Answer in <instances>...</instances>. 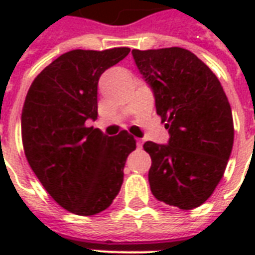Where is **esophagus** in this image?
<instances>
[{
	"label": "esophagus",
	"instance_id": "34e87169",
	"mask_svg": "<svg viewBox=\"0 0 255 255\" xmlns=\"http://www.w3.org/2000/svg\"><path fill=\"white\" fill-rule=\"evenodd\" d=\"M136 146H138L139 149H142V146H143V139H138V140H136Z\"/></svg>",
	"mask_w": 255,
	"mask_h": 255
}]
</instances>
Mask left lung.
I'll return each instance as SVG.
<instances>
[{
	"label": "left lung",
	"mask_w": 255,
	"mask_h": 255,
	"mask_svg": "<svg viewBox=\"0 0 255 255\" xmlns=\"http://www.w3.org/2000/svg\"><path fill=\"white\" fill-rule=\"evenodd\" d=\"M132 56L171 135L168 144H143L151 157L150 190L171 206L198 208L217 187L232 151L228 98L212 69L187 49H133Z\"/></svg>",
	"instance_id": "obj_1"
}]
</instances>
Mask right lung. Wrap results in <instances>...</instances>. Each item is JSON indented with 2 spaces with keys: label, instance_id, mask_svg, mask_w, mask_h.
<instances>
[{
  "label": "right lung",
  "instance_id": "obj_1",
  "mask_svg": "<svg viewBox=\"0 0 255 255\" xmlns=\"http://www.w3.org/2000/svg\"><path fill=\"white\" fill-rule=\"evenodd\" d=\"M128 53L129 47L64 53L25 95V158L47 194L71 213L93 216L109 208L122 188L128 154L136 147L126 129L109 138L86 126L98 116L100 76Z\"/></svg>",
  "mask_w": 255,
  "mask_h": 255
}]
</instances>
